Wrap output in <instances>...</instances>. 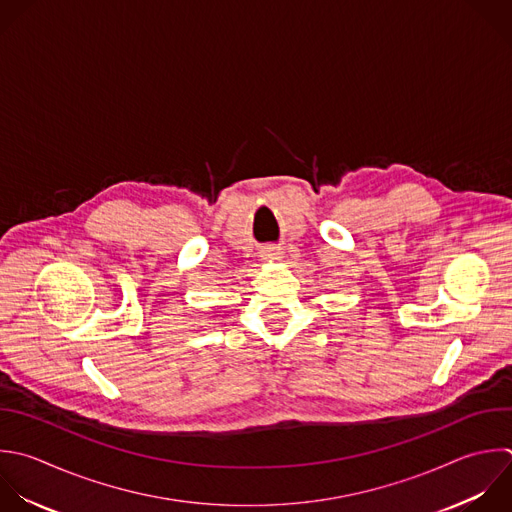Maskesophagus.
Here are the masks:
<instances>
[{"mask_svg": "<svg viewBox=\"0 0 512 512\" xmlns=\"http://www.w3.org/2000/svg\"><path fill=\"white\" fill-rule=\"evenodd\" d=\"M262 258L268 260V262H276V260H282V250L278 246H268L264 252H262Z\"/></svg>", "mask_w": 512, "mask_h": 512, "instance_id": "1", "label": "esophagus"}]
</instances>
